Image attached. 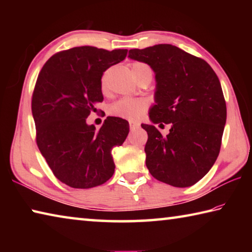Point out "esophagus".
<instances>
[{
  "instance_id": "1",
  "label": "esophagus",
  "mask_w": 252,
  "mask_h": 252,
  "mask_svg": "<svg viewBox=\"0 0 252 252\" xmlns=\"http://www.w3.org/2000/svg\"><path fill=\"white\" fill-rule=\"evenodd\" d=\"M139 125L138 123H133V122H131L130 123V130L131 131H134V130H136V129H139Z\"/></svg>"
}]
</instances>
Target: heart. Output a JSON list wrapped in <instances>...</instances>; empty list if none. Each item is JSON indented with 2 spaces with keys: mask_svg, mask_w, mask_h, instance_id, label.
I'll return each mask as SVG.
<instances>
[{
  "mask_svg": "<svg viewBox=\"0 0 252 252\" xmlns=\"http://www.w3.org/2000/svg\"><path fill=\"white\" fill-rule=\"evenodd\" d=\"M149 67L142 62H134L132 64V70L138 71ZM102 88L105 89L104 82H102ZM148 108V102L142 99H130V97H123L110 105L109 113L111 116L119 117L127 120H138V119L146 112Z\"/></svg>",
  "mask_w": 252,
  "mask_h": 252,
  "instance_id": "1",
  "label": "heart"
}]
</instances>
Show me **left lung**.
<instances>
[{
    "label": "left lung",
    "instance_id": "left-lung-1",
    "mask_svg": "<svg viewBox=\"0 0 252 252\" xmlns=\"http://www.w3.org/2000/svg\"><path fill=\"white\" fill-rule=\"evenodd\" d=\"M129 58L147 63L156 74L151 122L171 125L167 136L141 125L148 133L147 168L167 185L193 186L220 152L227 106L218 76L204 60L171 44L130 50Z\"/></svg>",
    "mask_w": 252,
    "mask_h": 252
}]
</instances>
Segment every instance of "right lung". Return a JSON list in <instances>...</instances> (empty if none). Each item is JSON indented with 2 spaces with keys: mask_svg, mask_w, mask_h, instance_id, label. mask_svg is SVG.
I'll list each match as a JSON object with an SVG mask.
<instances>
[{
  "mask_svg": "<svg viewBox=\"0 0 252 252\" xmlns=\"http://www.w3.org/2000/svg\"><path fill=\"white\" fill-rule=\"evenodd\" d=\"M127 50L76 46L51 57L32 96L36 143L60 181L75 189L103 185L113 176L112 149L129 133V122L108 117L99 130L87 118L103 101V72L126 59Z\"/></svg>",
  "mask_w": 252,
  "mask_h": 252,
  "instance_id": "obj_1",
  "label": "right lung"
}]
</instances>
